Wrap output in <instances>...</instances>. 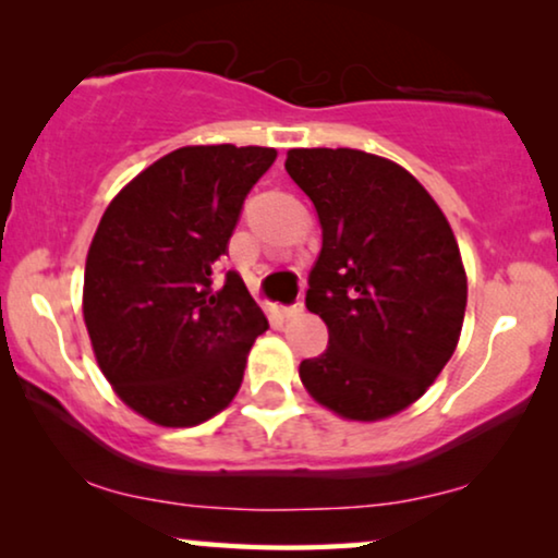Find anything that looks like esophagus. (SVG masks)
Returning <instances> with one entry per match:
<instances>
[{"label":"esophagus","instance_id":"esophagus-1","mask_svg":"<svg viewBox=\"0 0 558 558\" xmlns=\"http://www.w3.org/2000/svg\"><path fill=\"white\" fill-rule=\"evenodd\" d=\"M304 312V304L302 302H296V304H292V307H284L281 310V315H284L287 319H294V317H300Z\"/></svg>","mask_w":558,"mask_h":558}]
</instances>
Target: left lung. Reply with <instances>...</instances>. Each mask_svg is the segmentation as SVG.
I'll return each mask as SVG.
<instances>
[{
    "label": "left lung",
    "instance_id": "obj_1",
    "mask_svg": "<svg viewBox=\"0 0 558 558\" xmlns=\"http://www.w3.org/2000/svg\"><path fill=\"white\" fill-rule=\"evenodd\" d=\"M284 167L323 228L304 302L330 340L300 363L302 386L348 422L399 414L460 342L468 274L452 226L422 182L386 157L289 149Z\"/></svg>",
    "mask_w": 558,
    "mask_h": 558
}]
</instances>
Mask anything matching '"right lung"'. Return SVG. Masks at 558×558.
<instances>
[{"instance_id":"1","label":"right lung","mask_w":558,"mask_h":558,"mask_svg":"<svg viewBox=\"0 0 558 558\" xmlns=\"http://www.w3.org/2000/svg\"><path fill=\"white\" fill-rule=\"evenodd\" d=\"M274 159L271 147H180L104 210L86 256L83 323L113 393L151 424H203L239 393L269 323L239 274L213 287V264Z\"/></svg>"}]
</instances>
